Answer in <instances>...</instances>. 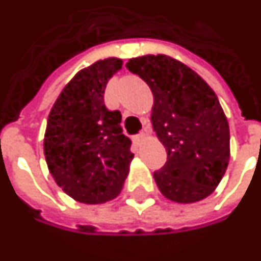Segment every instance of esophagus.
I'll list each match as a JSON object with an SVG mask.
<instances>
[{"label":"esophagus","mask_w":261,"mask_h":261,"mask_svg":"<svg viewBox=\"0 0 261 261\" xmlns=\"http://www.w3.org/2000/svg\"><path fill=\"white\" fill-rule=\"evenodd\" d=\"M145 133H147V128H144L143 133H140L138 136H134V137H133V143L136 144V145H138V144H140V141L143 140V137L145 136Z\"/></svg>","instance_id":"1"}]
</instances>
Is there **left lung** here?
<instances>
[{"label": "left lung", "instance_id": "left-lung-1", "mask_svg": "<svg viewBox=\"0 0 261 261\" xmlns=\"http://www.w3.org/2000/svg\"><path fill=\"white\" fill-rule=\"evenodd\" d=\"M125 67L154 94L152 127L167 151L154 172L161 194L192 203L215 191L229 164V124L218 96L184 63L165 55L133 58Z\"/></svg>", "mask_w": 261, "mask_h": 261}]
</instances>
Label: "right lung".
I'll return each mask as SVG.
<instances>
[{
	"label": "right lung",
	"mask_w": 261,
	"mask_h": 261,
	"mask_svg": "<svg viewBox=\"0 0 261 261\" xmlns=\"http://www.w3.org/2000/svg\"><path fill=\"white\" fill-rule=\"evenodd\" d=\"M123 61L109 58L82 69L62 90L49 113L43 152L56 184L82 203L116 198L134 154L123 134L121 113L105 105L109 79Z\"/></svg>",
	"instance_id": "1"
}]
</instances>
